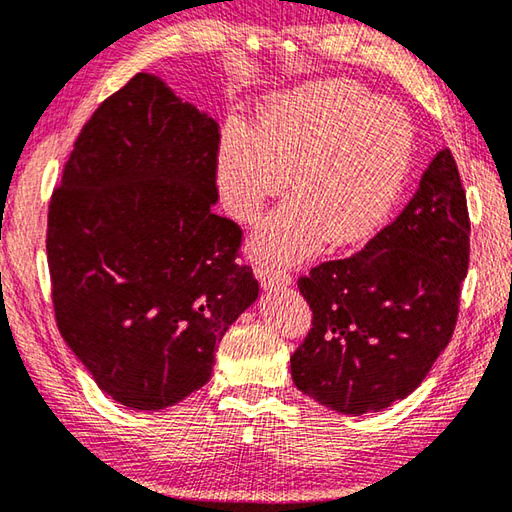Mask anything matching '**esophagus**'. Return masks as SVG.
Listing matches in <instances>:
<instances>
[{"label": "esophagus", "instance_id": "1", "mask_svg": "<svg viewBox=\"0 0 512 512\" xmlns=\"http://www.w3.org/2000/svg\"><path fill=\"white\" fill-rule=\"evenodd\" d=\"M255 277L259 279V284H262L264 290H273V288H282L290 284V275H286L284 270H273L264 264L255 266Z\"/></svg>", "mask_w": 512, "mask_h": 512}]
</instances>
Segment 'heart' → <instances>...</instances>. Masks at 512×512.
Wrapping results in <instances>:
<instances>
[{
	"instance_id": "1",
	"label": "heart",
	"mask_w": 512,
	"mask_h": 512,
	"mask_svg": "<svg viewBox=\"0 0 512 512\" xmlns=\"http://www.w3.org/2000/svg\"><path fill=\"white\" fill-rule=\"evenodd\" d=\"M413 153L415 128L397 104L348 82H319L266 102L257 133L226 124L217 186L228 213L253 222L290 175L293 197L250 237L257 262L282 266L324 239L350 246L373 235L402 193Z\"/></svg>"
}]
</instances>
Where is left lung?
<instances>
[{"label":"left lung","mask_w":512,"mask_h":512,"mask_svg":"<svg viewBox=\"0 0 512 512\" xmlns=\"http://www.w3.org/2000/svg\"><path fill=\"white\" fill-rule=\"evenodd\" d=\"M468 255L466 193L444 148L393 224L297 282L313 328L290 357L295 386L355 417L408 397L453 337Z\"/></svg>","instance_id":"left-lung-1"}]
</instances>
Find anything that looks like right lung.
I'll return each instance as SVG.
<instances>
[{"label": "right lung", "instance_id": "obj_1", "mask_svg": "<svg viewBox=\"0 0 512 512\" xmlns=\"http://www.w3.org/2000/svg\"><path fill=\"white\" fill-rule=\"evenodd\" d=\"M219 126L137 73L79 133L48 206L55 319L102 393L162 410L202 388L259 284L213 213Z\"/></svg>", "mask_w": 512, "mask_h": 512}]
</instances>
